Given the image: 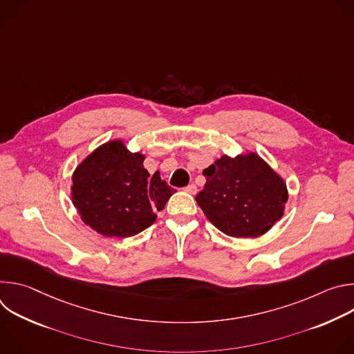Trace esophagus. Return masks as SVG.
Wrapping results in <instances>:
<instances>
[{
    "mask_svg": "<svg viewBox=\"0 0 354 354\" xmlns=\"http://www.w3.org/2000/svg\"><path fill=\"white\" fill-rule=\"evenodd\" d=\"M183 190H185L186 193H189V194H196V193H197V187H196V185H193V183L187 185Z\"/></svg>",
    "mask_w": 354,
    "mask_h": 354,
    "instance_id": "34e87169",
    "label": "esophagus"
}]
</instances>
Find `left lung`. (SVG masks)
Wrapping results in <instances>:
<instances>
[{
	"label": "left lung",
	"mask_w": 354,
	"mask_h": 354,
	"mask_svg": "<svg viewBox=\"0 0 354 354\" xmlns=\"http://www.w3.org/2000/svg\"><path fill=\"white\" fill-rule=\"evenodd\" d=\"M206 185L196 196L210 223L235 238H257L283 216L287 187L257 154L227 156L203 171Z\"/></svg>",
	"instance_id": "1"
}]
</instances>
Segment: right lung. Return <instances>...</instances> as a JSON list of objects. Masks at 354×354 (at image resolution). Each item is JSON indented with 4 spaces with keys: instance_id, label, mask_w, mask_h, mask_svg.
I'll return each mask as SVG.
<instances>
[{
    "instance_id": "add662e5",
    "label": "right lung",
    "mask_w": 354,
    "mask_h": 354,
    "mask_svg": "<svg viewBox=\"0 0 354 354\" xmlns=\"http://www.w3.org/2000/svg\"><path fill=\"white\" fill-rule=\"evenodd\" d=\"M144 156L113 140L95 149L73 175V203L82 221L105 236H133L156 223L175 193L160 172L149 176Z\"/></svg>"
}]
</instances>
